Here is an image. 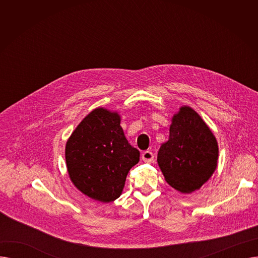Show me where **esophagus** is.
I'll use <instances>...</instances> for the list:
<instances>
[{
	"instance_id": "esophagus-1",
	"label": "esophagus",
	"mask_w": 258,
	"mask_h": 258,
	"mask_svg": "<svg viewBox=\"0 0 258 258\" xmlns=\"http://www.w3.org/2000/svg\"><path fill=\"white\" fill-rule=\"evenodd\" d=\"M154 158H155L154 154L150 151H146L142 154V160L144 162H146V163H152V162L154 161Z\"/></svg>"
}]
</instances>
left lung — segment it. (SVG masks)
I'll return each instance as SVG.
<instances>
[{
    "label": "left lung",
    "instance_id": "left-lung-1",
    "mask_svg": "<svg viewBox=\"0 0 258 258\" xmlns=\"http://www.w3.org/2000/svg\"><path fill=\"white\" fill-rule=\"evenodd\" d=\"M171 122L169 139L158 153V164L172 188L191 194L214 172L219 158L218 141L191 107H180Z\"/></svg>",
    "mask_w": 258,
    "mask_h": 258
}]
</instances>
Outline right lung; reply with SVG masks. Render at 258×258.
Here are the masks:
<instances>
[{"label":"right lung","instance_id":"1","mask_svg":"<svg viewBox=\"0 0 258 258\" xmlns=\"http://www.w3.org/2000/svg\"><path fill=\"white\" fill-rule=\"evenodd\" d=\"M140 153L126 140L120 116L95 108L80 122L66 144L70 179L89 198L103 203L118 199Z\"/></svg>","mask_w":258,"mask_h":258}]
</instances>
